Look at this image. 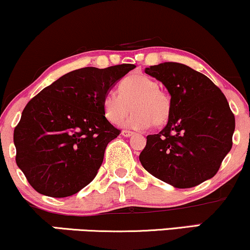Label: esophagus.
<instances>
[{"label":"esophagus","instance_id":"1","mask_svg":"<svg viewBox=\"0 0 250 250\" xmlns=\"http://www.w3.org/2000/svg\"><path fill=\"white\" fill-rule=\"evenodd\" d=\"M134 133L133 132H131V131H127V130H124V131H122V135L123 137H126V138H128V137H131V135H133Z\"/></svg>","mask_w":250,"mask_h":250}]
</instances>
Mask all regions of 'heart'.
Instances as JSON below:
<instances>
[{"label":"heart","mask_w":250,"mask_h":250,"mask_svg":"<svg viewBox=\"0 0 250 250\" xmlns=\"http://www.w3.org/2000/svg\"><path fill=\"white\" fill-rule=\"evenodd\" d=\"M131 106L134 111L125 125L134 130H143L152 124H166L171 112V101L167 92L159 88L155 80L138 73L123 79L119 94L107 92L103 101L104 115L113 125L122 124Z\"/></svg>","instance_id":"b5f03b06"}]
</instances>
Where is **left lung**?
Wrapping results in <instances>:
<instances>
[{"instance_id": "obj_1", "label": "left lung", "mask_w": 250, "mask_h": 250, "mask_svg": "<svg viewBox=\"0 0 250 250\" xmlns=\"http://www.w3.org/2000/svg\"><path fill=\"white\" fill-rule=\"evenodd\" d=\"M145 73L170 95L166 127L147 135L139 160L149 174L178 189L210 180L232 148L235 118L225 95L204 74L183 63L163 62Z\"/></svg>"}]
</instances>
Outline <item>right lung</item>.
Wrapping results in <instances>:
<instances>
[{
    "instance_id": "add662e5",
    "label": "right lung",
    "mask_w": 250,
    "mask_h": 250,
    "mask_svg": "<svg viewBox=\"0 0 250 250\" xmlns=\"http://www.w3.org/2000/svg\"><path fill=\"white\" fill-rule=\"evenodd\" d=\"M134 64L69 72L24 107L14 131L16 163L36 191L54 198L79 192L97 175L119 130L105 118L107 92Z\"/></svg>"
}]
</instances>
